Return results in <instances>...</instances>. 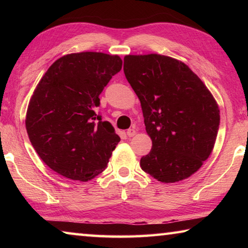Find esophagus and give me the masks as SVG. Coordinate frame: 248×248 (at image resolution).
I'll use <instances>...</instances> for the list:
<instances>
[{"label": "esophagus", "instance_id": "obj_1", "mask_svg": "<svg viewBox=\"0 0 248 248\" xmlns=\"http://www.w3.org/2000/svg\"><path fill=\"white\" fill-rule=\"evenodd\" d=\"M134 134H136V130H134L133 128H130L127 130V136L128 137H133Z\"/></svg>", "mask_w": 248, "mask_h": 248}]
</instances>
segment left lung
Here are the masks:
<instances>
[{
	"instance_id": "1",
	"label": "left lung",
	"mask_w": 248,
	"mask_h": 248,
	"mask_svg": "<svg viewBox=\"0 0 248 248\" xmlns=\"http://www.w3.org/2000/svg\"><path fill=\"white\" fill-rule=\"evenodd\" d=\"M124 72L140 99L152 140L141 169L166 184L188 178L215 146L220 124L216 99L186 64L170 57L129 54Z\"/></svg>"
}]
</instances>
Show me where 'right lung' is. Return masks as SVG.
<instances>
[{
    "instance_id": "1",
    "label": "right lung",
    "mask_w": 248,
    "mask_h": 248,
    "mask_svg": "<svg viewBox=\"0 0 248 248\" xmlns=\"http://www.w3.org/2000/svg\"><path fill=\"white\" fill-rule=\"evenodd\" d=\"M121 66L118 56L71 53L53 62L40 79L25 123L33 149L56 173L87 182L106 169L120 138L96 108Z\"/></svg>"
}]
</instances>
